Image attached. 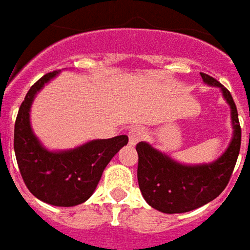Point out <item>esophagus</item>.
I'll return each mask as SVG.
<instances>
[{"mask_svg": "<svg viewBox=\"0 0 250 250\" xmlns=\"http://www.w3.org/2000/svg\"><path fill=\"white\" fill-rule=\"evenodd\" d=\"M145 129L143 128H139V126H135L129 130L128 136H129V145L130 146H135L136 143H139L140 140L145 138Z\"/></svg>", "mask_w": 250, "mask_h": 250, "instance_id": "obj_1", "label": "esophagus"}]
</instances>
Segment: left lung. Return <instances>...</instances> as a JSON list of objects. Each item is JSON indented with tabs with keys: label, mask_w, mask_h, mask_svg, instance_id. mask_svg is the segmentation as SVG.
Segmentation results:
<instances>
[{
	"label": "left lung",
	"mask_w": 250,
	"mask_h": 250,
	"mask_svg": "<svg viewBox=\"0 0 250 250\" xmlns=\"http://www.w3.org/2000/svg\"><path fill=\"white\" fill-rule=\"evenodd\" d=\"M200 76L207 86L218 87L229 105L232 138L218 159L203 164H182L147 142L138 143V182L142 196L161 213H187L214 200L226 189L239 154L241 126L232 96L214 78L206 73Z\"/></svg>",
	"instance_id": "left-lung-1"
}]
</instances>
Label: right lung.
<instances>
[{"label":"right lung","instance_id":"1","mask_svg":"<svg viewBox=\"0 0 250 250\" xmlns=\"http://www.w3.org/2000/svg\"><path fill=\"white\" fill-rule=\"evenodd\" d=\"M61 71L44 75L27 91L15 122L14 149L27 189L44 203L78 206L93 195L103 171L128 143V136L94 139L68 150H50L34 135L30 108L37 93Z\"/></svg>","mask_w":250,"mask_h":250}]
</instances>
